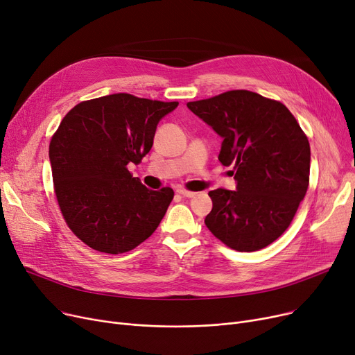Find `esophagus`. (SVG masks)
Masks as SVG:
<instances>
[{
	"instance_id": "obj_1",
	"label": "esophagus",
	"mask_w": 355,
	"mask_h": 355,
	"mask_svg": "<svg viewBox=\"0 0 355 355\" xmlns=\"http://www.w3.org/2000/svg\"><path fill=\"white\" fill-rule=\"evenodd\" d=\"M177 193H178L180 196H182V197H187V198H191V197H194V196H196V193L189 191V190H184V189H178V190H177Z\"/></svg>"
}]
</instances>
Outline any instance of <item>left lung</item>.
Masks as SVG:
<instances>
[{
    "instance_id": "left-lung-1",
    "label": "left lung",
    "mask_w": 355,
    "mask_h": 355,
    "mask_svg": "<svg viewBox=\"0 0 355 355\" xmlns=\"http://www.w3.org/2000/svg\"><path fill=\"white\" fill-rule=\"evenodd\" d=\"M223 139L218 161L233 166L236 190L209 193L206 226L237 252L263 249L289 227L309 184L311 148L289 109L249 90L189 102Z\"/></svg>"
}]
</instances>
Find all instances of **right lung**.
<instances>
[{
  "label": "right lung",
  "instance_id": "right-lung-1",
  "mask_svg": "<svg viewBox=\"0 0 355 355\" xmlns=\"http://www.w3.org/2000/svg\"><path fill=\"white\" fill-rule=\"evenodd\" d=\"M177 106L115 93L76 105L60 122L49 148L54 191L89 248L125 253L159 226L174 191L146 189L128 165L149 153L157 125Z\"/></svg>",
  "mask_w": 355,
  "mask_h": 355
}]
</instances>
